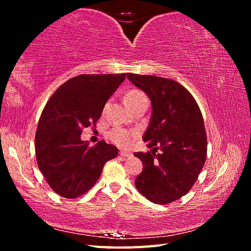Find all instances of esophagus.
Listing matches in <instances>:
<instances>
[{
    "label": "esophagus",
    "mask_w": 251,
    "mask_h": 251,
    "mask_svg": "<svg viewBox=\"0 0 251 251\" xmlns=\"http://www.w3.org/2000/svg\"><path fill=\"white\" fill-rule=\"evenodd\" d=\"M120 155L123 157H130V156H132V154L130 152H127V151H120Z\"/></svg>",
    "instance_id": "obj_1"
}]
</instances>
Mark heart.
<instances>
[{"label":"heart","instance_id":"1","mask_svg":"<svg viewBox=\"0 0 251 251\" xmlns=\"http://www.w3.org/2000/svg\"><path fill=\"white\" fill-rule=\"evenodd\" d=\"M124 101L126 105L128 106L129 109H131L134 108L135 105H138L142 102H148V99H147V96L143 94L141 90L131 89L129 92L126 93ZM136 137H137L136 131L127 130L123 128H115L112 131H110L109 134L110 140L113 143H115L116 146L122 147V148L130 147L132 143H134Z\"/></svg>","mask_w":251,"mask_h":251}]
</instances>
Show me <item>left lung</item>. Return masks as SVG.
<instances>
[{"instance_id": "8db88e82", "label": "left lung", "mask_w": 251, "mask_h": 251, "mask_svg": "<svg viewBox=\"0 0 251 251\" xmlns=\"http://www.w3.org/2000/svg\"><path fill=\"white\" fill-rule=\"evenodd\" d=\"M127 77L152 104L142 137L152 150L134 154L143 164L135 185L154 204H168L188 193L204 167L207 136L201 112L193 96L174 79L132 73Z\"/></svg>"}]
</instances>
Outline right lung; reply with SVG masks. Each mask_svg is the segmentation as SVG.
Instances as JSON below:
<instances>
[{
    "label": "right lung",
    "instance_id": "1",
    "mask_svg": "<svg viewBox=\"0 0 251 251\" xmlns=\"http://www.w3.org/2000/svg\"><path fill=\"white\" fill-rule=\"evenodd\" d=\"M123 74H81L63 83L42 112L35 134L36 162L50 188L66 199L87 192L99 179L117 148L101 140H81L84 127L95 125L104 104L125 79Z\"/></svg>",
    "mask_w": 251,
    "mask_h": 251
}]
</instances>
